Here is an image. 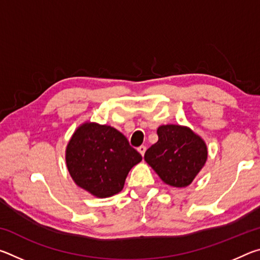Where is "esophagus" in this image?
<instances>
[{"instance_id": "obj_1", "label": "esophagus", "mask_w": 260, "mask_h": 260, "mask_svg": "<svg viewBox=\"0 0 260 260\" xmlns=\"http://www.w3.org/2000/svg\"><path fill=\"white\" fill-rule=\"evenodd\" d=\"M146 150H147V148L144 146H141L138 148V151L141 153V156H144V152H146Z\"/></svg>"}]
</instances>
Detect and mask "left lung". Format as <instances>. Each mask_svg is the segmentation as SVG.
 <instances>
[{
    "label": "left lung",
    "mask_w": 260,
    "mask_h": 260,
    "mask_svg": "<svg viewBox=\"0 0 260 260\" xmlns=\"http://www.w3.org/2000/svg\"><path fill=\"white\" fill-rule=\"evenodd\" d=\"M158 141L144 153V160L166 184L183 188L190 184L208 159L204 140L187 126L161 125Z\"/></svg>",
    "instance_id": "left-lung-1"
}]
</instances>
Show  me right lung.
<instances>
[{
    "instance_id": "add662e5",
    "label": "right lung",
    "mask_w": 260,
    "mask_h": 260,
    "mask_svg": "<svg viewBox=\"0 0 260 260\" xmlns=\"http://www.w3.org/2000/svg\"><path fill=\"white\" fill-rule=\"evenodd\" d=\"M65 160L77 186L98 199H107L122 190L131 169L142 156L119 131L86 121L70 139Z\"/></svg>"
}]
</instances>
